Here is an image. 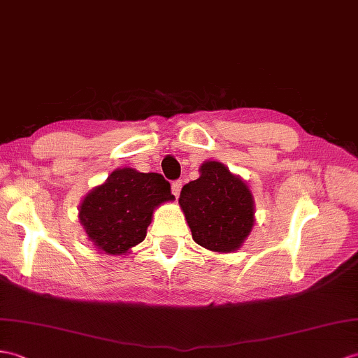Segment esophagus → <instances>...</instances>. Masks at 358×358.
Here are the masks:
<instances>
[{"instance_id": "1", "label": "esophagus", "mask_w": 358, "mask_h": 358, "mask_svg": "<svg viewBox=\"0 0 358 358\" xmlns=\"http://www.w3.org/2000/svg\"><path fill=\"white\" fill-rule=\"evenodd\" d=\"M181 187H182V182H181V180L173 181V182H172V186H171V189H172V194L176 195V196H178V195H180V190H181Z\"/></svg>"}]
</instances>
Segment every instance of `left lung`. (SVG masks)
<instances>
[{
	"instance_id": "1",
	"label": "left lung",
	"mask_w": 358,
	"mask_h": 358,
	"mask_svg": "<svg viewBox=\"0 0 358 358\" xmlns=\"http://www.w3.org/2000/svg\"><path fill=\"white\" fill-rule=\"evenodd\" d=\"M199 177L182 186L178 198L192 238L217 253L239 250L255 226V198L250 187L226 164L207 160Z\"/></svg>"
}]
</instances>
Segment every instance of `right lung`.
Wrapping results in <instances>:
<instances>
[{
	"label": "right lung",
	"mask_w": 358,
	"mask_h": 358,
	"mask_svg": "<svg viewBox=\"0 0 358 358\" xmlns=\"http://www.w3.org/2000/svg\"><path fill=\"white\" fill-rule=\"evenodd\" d=\"M173 199L160 173L119 168L82 198L78 218L99 253L127 255L146 238L157 207Z\"/></svg>",
	"instance_id": "obj_1"
}]
</instances>
